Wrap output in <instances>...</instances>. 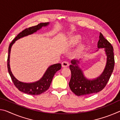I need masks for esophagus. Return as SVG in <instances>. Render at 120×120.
I'll return each mask as SVG.
<instances>
[{
  "instance_id": "1",
  "label": "esophagus",
  "mask_w": 120,
  "mask_h": 120,
  "mask_svg": "<svg viewBox=\"0 0 120 120\" xmlns=\"http://www.w3.org/2000/svg\"><path fill=\"white\" fill-rule=\"evenodd\" d=\"M62 67L64 68H66L67 67L69 66V63L67 61H63L62 62Z\"/></svg>"
}]
</instances>
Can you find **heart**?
I'll return each instance as SVG.
<instances>
[{
	"instance_id": "heart-1",
	"label": "heart",
	"mask_w": 120,
	"mask_h": 120,
	"mask_svg": "<svg viewBox=\"0 0 120 120\" xmlns=\"http://www.w3.org/2000/svg\"><path fill=\"white\" fill-rule=\"evenodd\" d=\"M81 40L82 37L79 35H73L69 38L68 40V44L70 46H74L79 43ZM85 49V45L84 44H79L78 46L76 48L74 51V54L75 56H79L83 53Z\"/></svg>"
}]
</instances>
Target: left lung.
<instances>
[{
    "label": "left lung",
    "instance_id": "left-lung-1",
    "mask_svg": "<svg viewBox=\"0 0 120 120\" xmlns=\"http://www.w3.org/2000/svg\"><path fill=\"white\" fill-rule=\"evenodd\" d=\"M97 48H104L107 56L106 64L103 72L97 78L90 80L84 76L82 70L78 67L79 61L72 60L69 68L71 73L69 86L72 92L77 96L90 95L100 92L106 86L114 67L113 48L100 33ZM98 51V50H96Z\"/></svg>",
    "mask_w": 120,
    "mask_h": 120
}]
</instances>
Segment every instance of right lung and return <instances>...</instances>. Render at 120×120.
Segmentation results:
<instances>
[{"label":"right lung","mask_w":120,"mask_h":120,"mask_svg":"<svg viewBox=\"0 0 120 120\" xmlns=\"http://www.w3.org/2000/svg\"><path fill=\"white\" fill-rule=\"evenodd\" d=\"M49 24V23H41L36 26H32L31 27L26 28L16 36V38L12 41V42L9 46L8 55L7 58L8 71L11 80L16 88L19 89V91L26 93V94L31 95H37L41 94L42 93L45 92V91L47 90L50 86L51 83L52 82L54 75H55L57 71L59 70L61 68V64H56L50 66L47 69V70H46L43 77L37 82L31 83L21 82L18 80L14 76L11 70L9 65V58L11 48L16 41L19 39L20 38L35 33L38 30L41 29L43 26H46Z\"/></svg>","instance_id":"add662e5"}]
</instances>
